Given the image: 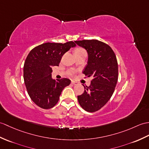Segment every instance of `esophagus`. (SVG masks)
<instances>
[{
	"label": "esophagus",
	"mask_w": 149,
	"mask_h": 149,
	"mask_svg": "<svg viewBox=\"0 0 149 149\" xmlns=\"http://www.w3.org/2000/svg\"><path fill=\"white\" fill-rule=\"evenodd\" d=\"M72 84H73V85H78V82L72 81Z\"/></svg>",
	"instance_id": "obj_1"
}]
</instances>
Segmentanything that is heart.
Listing matches in <instances>:
<instances>
[{
	"instance_id": "b5f03b06",
	"label": "heart",
	"mask_w": 149,
	"mask_h": 149,
	"mask_svg": "<svg viewBox=\"0 0 149 149\" xmlns=\"http://www.w3.org/2000/svg\"><path fill=\"white\" fill-rule=\"evenodd\" d=\"M81 51H85L84 49H82V48H77V49L75 51V53H77V52H81Z\"/></svg>"
}]
</instances>
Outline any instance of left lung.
Here are the masks:
<instances>
[{"label":"left lung","mask_w":149,"mask_h":149,"mask_svg":"<svg viewBox=\"0 0 149 149\" xmlns=\"http://www.w3.org/2000/svg\"><path fill=\"white\" fill-rule=\"evenodd\" d=\"M88 53V64L83 74L93 79L84 91L77 96L78 102L86 111L94 112L111 98L118 79V64L115 53L108 44L98 40H76Z\"/></svg>","instance_id":"left-lung-1"}]
</instances>
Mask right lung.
Instances as JSON below:
<instances>
[{
	"label": "right lung",
	"instance_id": "right-lung-1",
	"mask_svg": "<svg viewBox=\"0 0 149 149\" xmlns=\"http://www.w3.org/2000/svg\"><path fill=\"white\" fill-rule=\"evenodd\" d=\"M75 46L73 41L46 42L34 47L28 54L23 67L24 82L30 98L40 108H53L64 88L70 84L67 78L52 79V67L58 66L63 55Z\"/></svg>",
	"mask_w": 149,
	"mask_h": 149
}]
</instances>
